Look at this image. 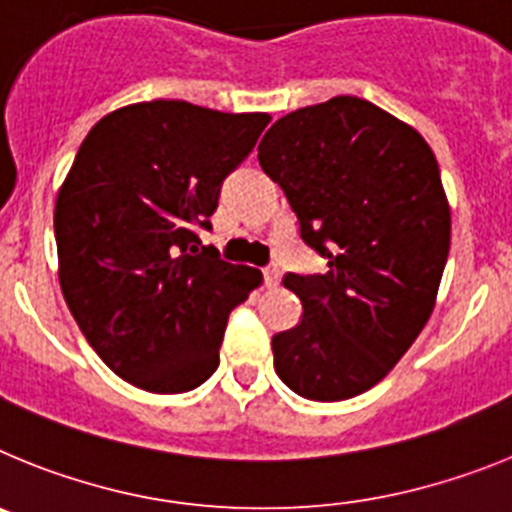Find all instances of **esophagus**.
<instances>
[{
  "mask_svg": "<svg viewBox=\"0 0 512 512\" xmlns=\"http://www.w3.org/2000/svg\"><path fill=\"white\" fill-rule=\"evenodd\" d=\"M279 279H282V269H279L277 264L266 266V269H264V282H266V287H277Z\"/></svg>",
  "mask_w": 512,
  "mask_h": 512,
  "instance_id": "esophagus-1",
  "label": "esophagus"
}]
</instances>
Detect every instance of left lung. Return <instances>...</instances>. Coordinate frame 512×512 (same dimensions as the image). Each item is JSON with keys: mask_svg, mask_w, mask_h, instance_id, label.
Returning <instances> with one entry per match:
<instances>
[{"mask_svg": "<svg viewBox=\"0 0 512 512\" xmlns=\"http://www.w3.org/2000/svg\"><path fill=\"white\" fill-rule=\"evenodd\" d=\"M325 274H287L302 320L271 338L289 390L338 402L372 390L405 356L436 305L451 207L431 146L359 97L289 112L259 143Z\"/></svg>", "mask_w": 512, "mask_h": 512, "instance_id": "obj_1", "label": "left lung"}]
</instances>
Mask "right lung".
<instances>
[{
  "label": "right lung",
  "instance_id": "obj_1",
  "mask_svg": "<svg viewBox=\"0 0 512 512\" xmlns=\"http://www.w3.org/2000/svg\"><path fill=\"white\" fill-rule=\"evenodd\" d=\"M269 120L153 99L81 143L53 212L58 279L89 346L133 387L179 395L210 379L230 310L264 282L197 230Z\"/></svg>",
  "mask_w": 512,
  "mask_h": 512
}]
</instances>
